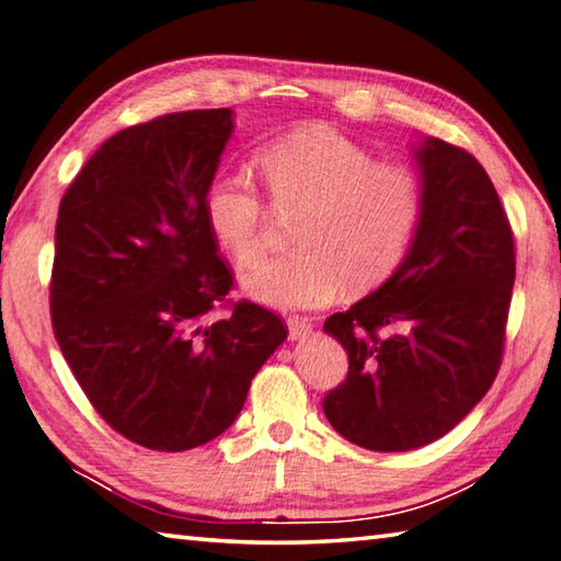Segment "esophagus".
<instances>
[{
    "label": "esophagus",
    "mask_w": 561,
    "mask_h": 561,
    "mask_svg": "<svg viewBox=\"0 0 561 561\" xmlns=\"http://www.w3.org/2000/svg\"><path fill=\"white\" fill-rule=\"evenodd\" d=\"M287 325H289V339H291V341L307 339V335L311 333V323H309V319H299V316H289V319H287Z\"/></svg>",
    "instance_id": "34e87169"
}]
</instances>
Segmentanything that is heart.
Returning <instances> with one entry per match:
<instances>
[{"label": "heart", "instance_id": "obj_1", "mask_svg": "<svg viewBox=\"0 0 561 561\" xmlns=\"http://www.w3.org/2000/svg\"><path fill=\"white\" fill-rule=\"evenodd\" d=\"M277 210H304L289 257L242 277L248 297L272 309H313L348 284L378 287L400 267L422 218V186L412 169L373 161L358 141L321 122L291 129L257 154ZM210 236L232 262L250 267L264 252L267 213L238 174H216L203 193Z\"/></svg>", "mask_w": 561, "mask_h": 561}]
</instances>
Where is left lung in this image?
I'll return each mask as SVG.
<instances>
[{"instance_id": "left-lung-1", "label": "left lung", "mask_w": 561, "mask_h": 561, "mask_svg": "<svg viewBox=\"0 0 561 561\" xmlns=\"http://www.w3.org/2000/svg\"><path fill=\"white\" fill-rule=\"evenodd\" d=\"M422 218L390 279L323 331L348 353V378L323 400L343 439L412 451L442 439L501 368L515 242L485 169L454 145L412 147Z\"/></svg>"}]
</instances>
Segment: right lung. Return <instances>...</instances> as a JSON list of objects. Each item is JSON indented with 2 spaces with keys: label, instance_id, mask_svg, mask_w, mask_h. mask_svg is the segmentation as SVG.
Masks as SVG:
<instances>
[{
  "label": "right lung",
  "instance_id": "right-lung-1",
  "mask_svg": "<svg viewBox=\"0 0 561 561\" xmlns=\"http://www.w3.org/2000/svg\"><path fill=\"white\" fill-rule=\"evenodd\" d=\"M232 110H188L117 131L58 208L50 321L78 385L125 439L186 451L238 420L250 382L287 339L279 316L226 301L232 274L203 193Z\"/></svg>",
  "mask_w": 561,
  "mask_h": 561
}]
</instances>
